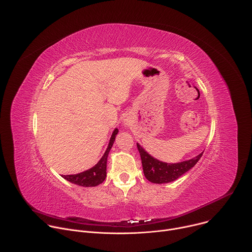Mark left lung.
I'll use <instances>...</instances> for the list:
<instances>
[{
  "instance_id": "8db88e82",
  "label": "left lung",
  "mask_w": 252,
  "mask_h": 252,
  "mask_svg": "<svg viewBox=\"0 0 252 252\" xmlns=\"http://www.w3.org/2000/svg\"><path fill=\"white\" fill-rule=\"evenodd\" d=\"M137 149L140 154L142 168L145 178L155 184L169 183L175 181L184 173L194 167L203 155V152L196 157L179 163H165L153 158L138 143Z\"/></svg>"
}]
</instances>
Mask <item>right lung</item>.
<instances>
[{
  "mask_svg": "<svg viewBox=\"0 0 252 252\" xmlns=\"http://www.w3.org/2000/svg\"><path fill=\"white\" fill-rule=\"evenodd\" d=\"M118 132H119V129L116 128L111 136L108 148H107L106 152L104 153L103 157L100 159V161L94 167H92L91 169L86 170V171H84L79 174L62 175V177L73 184L83 186V187H95V186H98L99 184L103 183L107 176V158H108L109 152L114 144V141L116 139V135L118 134Z\"/></svg>",
  "mask_w": 252,
  "mask_h": 252,
  "instance_id": "1",
  "label": "right lung"
}]
</instances>
